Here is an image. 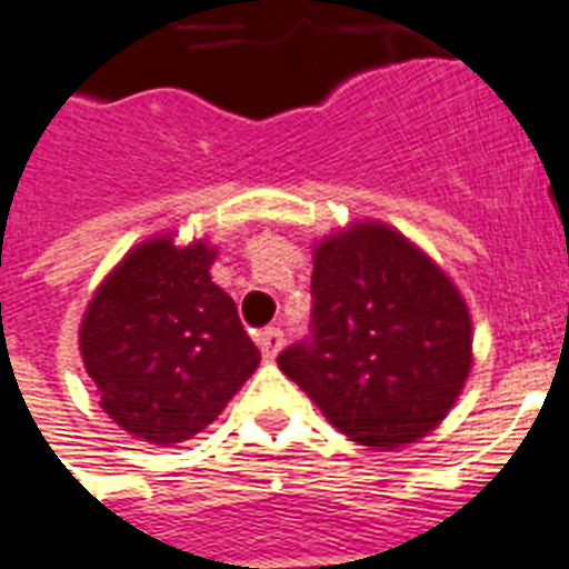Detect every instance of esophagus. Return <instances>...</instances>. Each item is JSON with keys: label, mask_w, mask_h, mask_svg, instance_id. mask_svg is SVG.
<instances>
[{"label": "esophagus", "mask_w": 569, "mask_h": 569, "mask_svg": "<svg viewBox=\"0 0 569 569\" xmlns=\"http://www.w3.org/2000/svg\"><path fill=\"white\" fill-rule=\"evenodd\" d=\"M257 345H260L262 357L274 359L280 348H283V332L277 330V327H266V330L257 332Z\"/></svg>", "instance_id": "1"}]
</instances>
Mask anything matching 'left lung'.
<instances>
[{"label":"left lung","mask_w":569,"mask_h":569,"mask_svg":"<svg viewBox=\"0 0 569 569\" xmlns=\"http://www.w3.org/2000/svg\"><path fill=\"white\" fill-rule=\"evenodd\" d=\"M277 365L359 445H412L468 380V307L397 230L353 224L318 244L309 336Z\"/></svg>","instance_id":"8db88e82"}]
</instances>
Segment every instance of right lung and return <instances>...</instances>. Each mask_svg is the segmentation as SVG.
Segmentation results:
<instances>
[{"label": "right lung", "mask_w": 569, "mask_h": 569, "mask_svg": "<svg viewBox=\"0 0 569 569\" xmlns=\"http://www.w3.org/2000/svg\"><path fill=\"white\" fill-rule=\"evenodd\" d=\"M210 262L204 242L151 239L101 283L81 325L101 409L151 445L201 432L260 365L237 303L210 280Z\"/></svg>", "instance_id": "1"}]
</instances>
